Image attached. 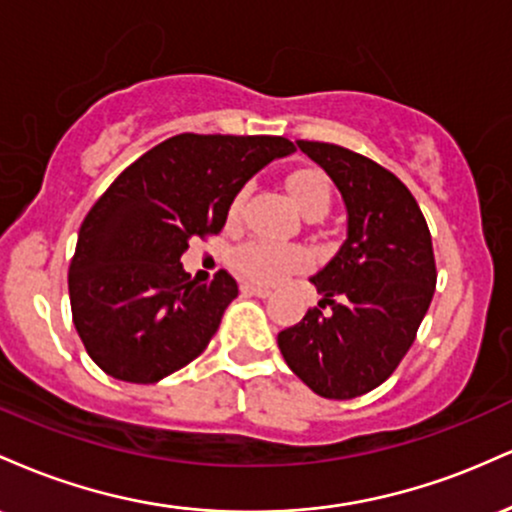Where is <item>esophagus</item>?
<instances>
[{"mask_svg":"<svg viewBox=\"0 0 512 512\" xmlns=\"http://www.w3.org/2000/svg\"><path fill=\"white\" fill-rule=\"evenodd\" d=\"M240 291L250 293V296H260V298L272 296V289H267V286H257V284H243L240 286Z\"/></svg>","mask_w":512,"mask_h":512,"instance_id":"obj_1","label":"esophagus"}]
</instances>
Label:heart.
I'll return each mask as SVG.
<instances>
[{"label":"heart","instance_id":"b5f03b06","mask_svg":"<svg viewBox=\"0 0 512 512\" xmlns=\"http://www.w3.org/2000/svg\"><path fill=\"white\" fill-rule=\"evenodd\" d=\"M289 192L296 202V207L303 211L308 219H320L322 214H327L332 202V182L322 170L317 168H303L296 170L291 175ZM245 192L240 190L236 199L231 202L228 209V219H236L240 207H243ZM308 255L298 248V245H281V243H269V240H250V243L240 245L233 255V264L245 279L257 281V284H276L284 276H289L298 269L305 267Z\"/></svg>","mask_w":512,"mask_h":512}]
</instances>
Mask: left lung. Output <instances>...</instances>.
<instances>
[{
	"label": "left lung",
	"mask_w": 512,
	"mask_h": 512,
	"mask_svg": "<svg viewBox=\"0 0 512 512\" xmlns=\"http://www.w3.org/2000/svg\"><path fill=\"white\" fill-rule=\"evenodd\" d=\"M298 146L342 192L349 233L310 279L322 301L279 332V349L317 395L354 399L383 385L414 344L438 279L431 231L409 187L380 163L337 144Z\"/></svg>",
	"instance_id": "1"
}]
</instances>
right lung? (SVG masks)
<instances>
[{
	"label": "right lung",
	"instance_id": "obj_1",
	"mask_svg": "<svg viewBox=\"0 0 512 512\" xmlns=\"http://www.w3.org/2000/svg\"><path fill=\"white\" fill-rule=\"evenodd\" d=\"M296 146L284 137L175 134L117 175L81 223L69 264L72 320L96 366L158 383L207 349L238 284L182 269L192 238L226 226L240 187Z\"/></svg>",
	"mask_w": 512,
	"mask_h": 512
}]
</instances>
